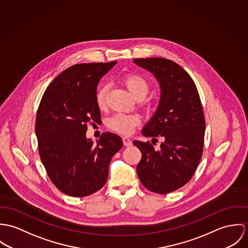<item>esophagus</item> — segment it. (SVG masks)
I'll list each match as a JSON object with an SVG mask.
<instances>
[{"instance_id":"obj_1","label":"esophagus","mask_w":248,"mask_h":248,"mask_svg":"<svg viewBox=\"0 0 248 248\" xmlns=\"http://www.w3.org/2000/svg\"><path fill=\"white\" fill-rule=\"evenodd\" d=\"M123 142H124V146H130V145L132 144L131 140L127 137L123 138Z\"/></svg>"}]
</instances>
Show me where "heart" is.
I'll return each mask as SVG.
<instances>
[{"mask_svg": "<svg viewBox=\"0 0 248 248\" xmlns=\"http://www.w3.org/2000/svg\"><path fill=\"white\" fill-rule=\"evenodd\" d=\"M123 83L130 92V94L140 101L147 95L149 91V83L139 74H129L123 80ZM108 92V85L103 84L96 92V104L100 109H104L107 107V95ZM140 124V118L134 114L117 113L109 118L108 125L111 130L116 131L123 135L130 134L134 127Z\"/></svg>", "mask_w": 248, "mask_h": 248, "instance_id": "heart-1", "label": "heart"}]
</instances>
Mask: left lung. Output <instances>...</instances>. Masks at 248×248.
Returning a JSON list of instances; mask_svg holds the SVG:
<instances>
[{
	"label": "left lung",
	"instance_id": "obj_1",
	"mask_svg": "<svg viewBox=\"0 0 248 248\" xmlns=\"http://www.w3.org/2000/svg\"><path fill=\"white\" fill-rule=\"evenodd\" d=\"M133 62L151 72L161 88L157 110L141 133L163 141L159 149L149 141H133L141 152L138 176L152 192H173L189 182L202 158L205 121L200 96L192 78L175 62L165 58Z\"/></svg>",
	"mask_w": 248,
	"mask_h": 248
}]
</instances>
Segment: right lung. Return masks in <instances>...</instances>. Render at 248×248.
I'll return each mask as SVG.
<instances>
[{
    "label": "right lung",
    "instance_id": "obj_1",
    "mask_svg": "<svg viewBox=\"0 0 248 248\" xmlns=\"http://www.w3.org/2000/svg\"><path fill=\"white\" fill-rule=\"evenodd\" d=\"M117 62L74 64L48 85L35 123L40 158L56 187L85 197L107 183L111 158L123 147L121 137L102 134L97 144L86 138L87 124L101 121L97 85Z\"/></svg>",
    "mask_w": 248,
    "mask_h": 248
}]
</instances>
